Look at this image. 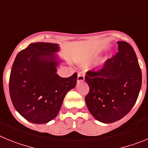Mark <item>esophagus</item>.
<instances>
[{"label":"esophagus","mask_w":148,"mask_h":148,"mask_svg":"<svg viewBox=\"0 0 148 148\" xmlns=\"http://www.w3.org/2000/svg\"><path fill=\"white\" fill-rule=\"evenodd\" d=\"M84 80H85V76H84L83 73H78V74H77V82H83Z\"/></svg>","instance_id":"34e87169"}]
</instances>
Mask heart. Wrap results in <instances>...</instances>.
<instances>
[{
  "mask_svg": "<svg viewBox=\"0 0 148 148\" xmlns=\"http://www.w3.org/2000/svg\"><path fill=\"white\" fill-rule=\"evenodd\" d=\"M110 58H111V55L110 54H107L106 56H105L103 58H102V60H101L100 61V65H104L106 64V62L108 61V60L110 59ZM95 60V58H90V60H89L88 62L89 63H91V62H93Z\"/></svg>",
  "mask_w": 148,
  "mask_h": 148,
  "instance_id": "1",
  "label": "heart"
}]
</instances>
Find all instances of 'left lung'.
Segmentation results:
<instances>
[{
  "mask_svg": "<svg viewBox=\"0 0 148 148\" xmlns=\"http://www.w3.org/2000/svg\"><path fill=\"white\" fill-rule=\"evenodd\" d=\"M118 50L98 72L88 71L89 92L86 103L89 112L102 123L116 122L129 113L142 87V71L132 46L118 41Z\"/></svg>",
  "mask_w": 148,
  "mask_h": 148,
  "instance_id": "obj_1",
  "label": "left lung"
}]
</instances>
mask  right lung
Here are the masks:
<instances>
[{"mask_svg": "<svg viewBox=\"0 0 148 148\" xmlns=\"http://www.w3.org/2000/svg\"><path fill=\"white\" fill-rule=\"evenodd\" d=\"M59 44L38 42L20 51L9 77V94L16 110L29 122L45 124L59 113L69 90L77 83L74 73L68 78L57 74L65 61L59 57Z\"/></svg>", "mask_w": 148, "mask_h": 148, "instance_id": "add662e5", "label": "right lung"}]
</instances>
